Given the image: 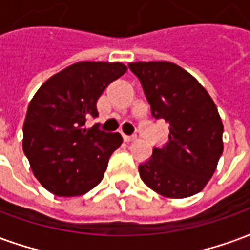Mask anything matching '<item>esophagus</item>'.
Returning <instances> with one entry per match:
<instances>
[{"instance_id": "esophagus-1", "label": "esophagus", "mask_w": 250, "mask_h": 250, "mask_svg": "<svg viewBox=\"0 0 250 250\" xmlns=\"http://www.w3.org/2000/svg\"><path fill=\"white\" fill-rule=\"evenodd\" d=\"M123 141H125V142H127V143H128V142L134 141V136H130V135H125V134H123Z\"/></svg>"}]
</instances>
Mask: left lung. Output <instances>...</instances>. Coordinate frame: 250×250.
Segmentation results:
<instances>
[{"instance_id":"left-lung-1","label":"left lung","mask_w":250,"mask_h":250,"mask_svg":"<svg viewBox=\"0 0 250 250\" xmlns=\"http://www.w3.org/2000/svg\"><path fill=\"white\" fill-rule=\"evenodd\" d=\"M128 66L141 80L152 116L170 125L167 143L154 148L150 161L139 165L142 181L167 198L199 193L224 151V125L213 99L177 64L148 62Z\"/></svg>"}]
</instances>
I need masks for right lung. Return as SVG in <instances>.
<instances>
[{"instance_id": "1", "label": "right lung", "mask_w": 250, "mask_h": 250, "mask_svg": "<svg viewBox=\"0 0 250 250\" xmlns=\"http://www.w3.org/2000/svg\"><path fill=\"white\" fill-rule=\"evenodd\" d=\"M125 71L122 62H76L49 77L30 100L22 150L33 175L52 194L83 195L103 179L123 139L98 125L87 128L85 122L98 116L99 98Z\"/></svg>"}]
</instances>
